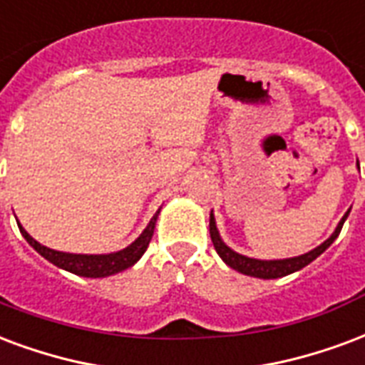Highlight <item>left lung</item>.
<instances>
[{
    "mask_svg": "<svg viewBox=\"0 0 365 365\" xmlns=\"http://www.w3.org/2000/svg\"><path fill=\"white\" fill-rule=\"evenodd\" d=\"M348 212L342 217V220L336 226V230L333 232V236L325 240L319 247H315L306 255H299V257H292V259H280V261H261V259H251L245 257V255H240L236 251H232L228 245L224 244L220 236H218L217 230V224H215V217H212V212H210V220H209V230H210V240H212V245H215V250L217 253L222 257V261L228 267H232L234 271L242 272V274H247V277H257V279H280V277H286V274H290V272H296L299 269H304L306 265H309L313 259H317L323 253V251L329 247V245L333 244L336 236L341 234L342 230V224L346 220Z\"/></svg>",
    "mask_w": 365,
    "mask_h": 365,
    "instance_id": "left-lung-1",
    "label": "left lung"
}]
</instances>
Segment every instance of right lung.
<instances>
[{
    "mask_svg": "<svg viewBox=\"0 0 365 365\" xmlns=\"http://www.w3.org/2000/svg\"><path fill=\"white\" fill-rule=\"evenodd\" d=\"M158 212L160 210H156L155 217L150 218L148 226L143 230L141 236L135 240L133 244L125 247V250L108 253V255H77V253H63V251L50 250V247L38 244L31 234H26L23 226H19V230L24 236V240L38 251L42 257L48 259L50 263H53L59 269H66V271L73 272V274L86 277V279H100V277H110V274H115V272L125 271V269L135 265L143 257V253L147 251L148 244H150L153 232H155Z\"/></svg>",
    "mask_w": 365,
    "mask_h": 365,
    "instance_id": "add662e5",
    "label": "right lung"
}]
</instances>
